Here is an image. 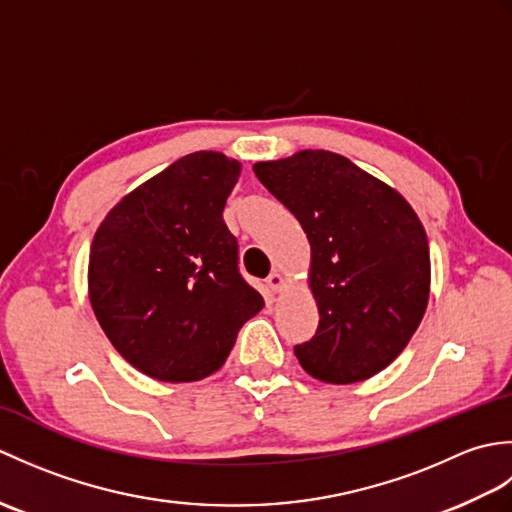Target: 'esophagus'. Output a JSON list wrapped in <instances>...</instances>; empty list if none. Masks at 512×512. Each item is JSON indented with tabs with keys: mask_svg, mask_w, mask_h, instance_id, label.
<instances>
[{
	"mask_svg": "<svg viewBox=\"0 0 512 512\" xmlns=\"http://www.w3.org/2000/svg\"><path fill=\"white\" fill-rule=\"evenodd\" d=\"M266 286L273 290V292H279L281 288H284V277H281V273H277V270H275V273L268 275Z\"/></svg>",
	"mask_w": 512,
	"mask_h": 512,
	"instance_id": "34e87169",
	"label": "esophagus"
}]
</instances>
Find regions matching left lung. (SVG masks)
Here are the masks:
<instances>
[{"label": "left lung", "mask_w": 512, "mask_h": 512, "mask_svg": "<svg viewBox=\"0 0 512 512\" xmlns=\"http://www.w3.org/2000/svg\"><path fill=\"white\" fill-rule=\"evenodd\" d=\"M253 169L297 217L312 250L319 328L295 345L301 367L334 385L378 374L405 350L427 310L429 242L416 211L332 151L306 149Z\"/></svg>", "instance_id": "8db88e82"}]
</instances>
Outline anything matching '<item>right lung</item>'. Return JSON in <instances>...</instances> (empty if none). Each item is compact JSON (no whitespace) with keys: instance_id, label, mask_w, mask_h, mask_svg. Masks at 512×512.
I'll return each instance as SVG.
<instances>
[{"instance_id":"right-lung-1","label":"right lung","mask_w":512,"mask_h":512,"mask_svg":"<svg viewBox=\"0 0 512 512\" xmlns=\"http://www.w3.org/2000/svg\"><path fill=\"white\" fill-rule=\"evenodd\" d=\"M239 171L220 151H195L125 195L96 231L92 310L138 372L165 383L211 376L264 308L222 217Z\"/></svg>"}]
</instances>
